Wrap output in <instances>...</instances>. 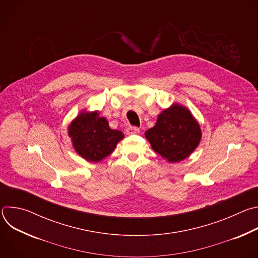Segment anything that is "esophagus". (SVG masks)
<instances>
[{
  "label": "esophagus",
  "instance_id": "1",
  "mask_svg": "<svg viewBox=\"0 0 258 258\" xmlns=\"http://www.w3.org/2000/svg\"><path fill=\"white\" fill-rule=\"evenodd\" d=\"M140 132V128L138 126H128L126 127V135H134V134H138Z\"/></svg>",
  "mask_w": 258,
  "mask_h": 258
}]
</instances>
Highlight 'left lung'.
Listing matches in <instances>:
<instances>
[{"mask_svg": "<svg viewBox=\"0 0 258 258\" xmlns=\"http://www.w3.org/2000/svg\"><path fill=\"white\" fill-rule=\"evenodd\" d=\"M145 137L156 153L170 162H178L196 149L201 131L186 108L173 105L159 114L156 124Z\"/></svg>", "mask_w": 258, "mask_h": 258, "instance_id": "obj_1", "label": "left lung"}]
</instances>
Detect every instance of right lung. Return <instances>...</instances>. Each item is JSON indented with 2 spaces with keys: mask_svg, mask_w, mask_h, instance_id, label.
Masks as SVG:
<instances>
[{
  "mask_svg": "<svg viewBox=\"0 0 258 258\" xmlns=\"http://www.w3.org/2000/svg\"><path fill=\"white\" fill-rule=\"evenodd\" d=\"M69 136L77 152L91 162H99L110 155L123 134L109 127L97 111L82 112L69 126Z\"/></svg>",
  "mask_w": 258,
  "mask_h": 258,
  "instance_id": "right-lung-1",
  "label": "right lung"
}]
</instances>
